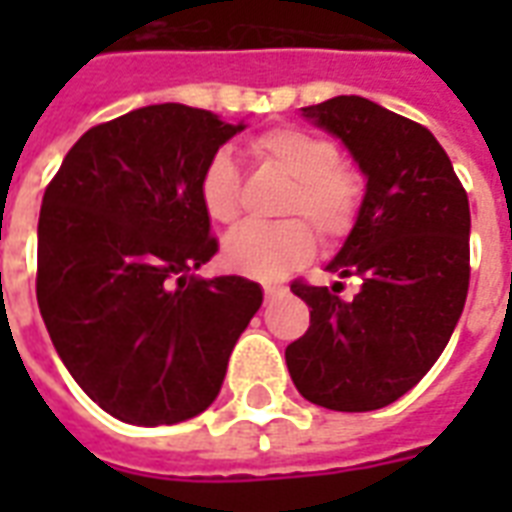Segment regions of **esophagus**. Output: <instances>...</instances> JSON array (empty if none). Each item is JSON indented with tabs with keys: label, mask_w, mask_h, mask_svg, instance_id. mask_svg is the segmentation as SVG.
Listing matches in <instances>:
<instances>
[{
	"label": "esophagus",
	"mask_w": 512,
	"mask_h": 512,
	"mask_svg": "<svg viewBox=\"0 0 512 512\" xmlns=\"http://www.w3.org/2000/svg\"><path fill=\"white\" fill-rule=\"evenodd\" d=\"M263 293H266V301H274L277 296H282V293H285V288H277V285H266V288H263Z\"/></svg>",
	"instance_id": "34e87169"
}]
</instances>
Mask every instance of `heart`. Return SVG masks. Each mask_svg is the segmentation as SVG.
Here are the masks:
<instances>
[{
	"label": "heart",
	"instance_id": "1",
	"mask_svg": "<svg viewBox=\"0 0 512 512\" xmlns=\"http://www.w3.org/2000/svg\"><path fill=\"white\" fill-rule=\"evenodd\" d=\"M257 164L290 180L279 213V224H244L224 238L227 268L252 279H279L304 266L318 246L340 244L362 219L367 200L365 172L340 158L332 136L299 126H277L249 142ZM200 202L208 219L235 224L241 216V172L227 153L205 164L200 178Z\"/></svg>",
	"mask_w": 512,
	"mask_h": 512
}]
</instances>
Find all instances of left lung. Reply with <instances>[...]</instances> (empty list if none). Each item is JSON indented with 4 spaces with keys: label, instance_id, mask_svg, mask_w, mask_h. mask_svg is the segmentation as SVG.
<instances>
[{
    "label": "left lung",
    "instance_id": "obj_1",
    "mask_svg": "<svg viewBox=\"0 0 512 512\" xmlns=\"http://www.w3.org/2000/svg\"><path fill=\"white\" fill-rule=\"evenodd\" d=\"M304 117L343 139L367 175L362 219L332 274L359 277L315 288L296 279L310 329L285 348L293 384L332 411H376L436 365L469 293V197L428 128L359 95L304 106Z\"/></svg>",
    "mask_w": 512,
    "mask_h": 512
}]
</instances>
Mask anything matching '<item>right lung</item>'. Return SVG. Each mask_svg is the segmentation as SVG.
I'll list each match as a JSON object with an SVG mask.
<instances>
[{
	"label": "right lung",
	"mask_w": 512,
	"mask_h": 512,
	"mask_svg": "<svg viewBox=\"0 0 512 512\" xmlns=\"http://www.w3.org/2000/svg\"><path fill=\"white\" fill-rule=\"evenodd\" d=\"M241 128L142 106L90 128L46 186L40 315L76 384L123 422L172 425L211 406L263 304L244 277H189L219 252L202 169Z\"/></svg>",
	"instance_id": "add662e5"
}]
</instances>
